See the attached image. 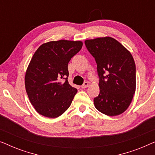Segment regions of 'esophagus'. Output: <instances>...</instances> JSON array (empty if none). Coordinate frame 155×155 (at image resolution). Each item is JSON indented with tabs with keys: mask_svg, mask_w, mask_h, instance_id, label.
<instances>
[{
	"mask_svg": "<svg viewBox=\"0 0 155 155\" xmlns=\"http://www.w3.org/2000/svg\"><path fill=\"white\" fill-rule=\"evenodd\" d=\"M88 85H89V83H88V82H84V84H82V85L81 86V87H82V89H84V88L87 87Z\"/></svg>",
	"mask_w": 155,
	"mask_h": 155,
	"instance_id": "obj_1",
	"label": "esophagus"
}]
</instances>
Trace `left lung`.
<instances>
[{
	"label": "left lung",
	"mask_w": 155,
	"mask_h": 155,
	"mask_svg": "<svg viewBox=\"0 0 155 155\" xmlns=\"http://www.w3.org/2000/svg\"><path fill=\"white\" fill-rule=\"evenodd\" d=\"M84 44L95 59L99 78V94L94 99L95 108L109 116L121 114L130 106L136 87L132 55L112 37L87 39Z\"/></svg>",
	"instance_id": "left-lung-1"
}]
</instances>
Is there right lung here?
Returning <instances> with one entry per match:
<instances>
[{
	"mask_svg": "<svg viewBox=\"0 0 155 155\" xmlns=\"http://www.w3.org/2000/svg\"><path fill=\"white\" fill-rule=\"evenodd\" d=\"M82 46L80 41H52L41 44L34 54L25 82L29 101L39 114L57 118L71 106L78 90L68 81V65Z\"/></svg>",
	"mask_w": 155,
	"mask_h": 155,
	"instance_id": "right-lung-1",
	"label": "right lung"
}]
</instances>
